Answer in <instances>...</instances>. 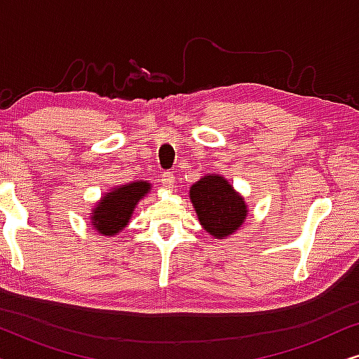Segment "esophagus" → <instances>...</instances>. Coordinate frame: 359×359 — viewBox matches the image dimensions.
I'll return each instance as SVG.
<instances>
[{"mask_svg": "<svg viewBox=\"0 0 359 359\" xmlns=\"http://www.w3.org/2000/svg\"><path fill=\"white\" fill-rule=\"evenodd\" d=\"M161 183H163L165 188L173 189L175 186H176V178H175V175H171V173H168V171H166V173L161 175Z\"/></svg>", "mask_w": 359, "mask_h": 359, "instance_id": "obj_1", "label": "esophagus"}]
</instances>
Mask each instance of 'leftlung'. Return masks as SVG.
I'll list each match as a JSON object with an SVG mask.
<instances>
[{
  "mask_svg": "<svg viewBox=\"0 0 359 359\" xmlns=\"http://www.w3.org/2000/svg\"><path fill=\"white\" fill-rule=\"evenodd\" d=\"M189 199L199 224L214 238H229L242 227L248 205L222 175H205L189 188Z\"/></svg>",
  "mask_w": 359,
  "mask_h": 359,
  "instance_id": "8db88e82",
  "label": "left lung"
}]
</instances>
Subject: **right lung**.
<instances>
[{"label":"right lung","mask_w":359,"mask_h":359,"mask_svg":"<svg viewBox=\"0 0 359 359\" xmlns=\"http://www.w3.org/2000/svg\"><path fill=\"white\" fill-rule=\"evenodd\" d=\"M149 181H134L116 186L101 196L90 212L91 227L104 237H114L122 232L134 214L137 204L150 193Z\"/></svg>","instance_id":"1"}]
</instances>
